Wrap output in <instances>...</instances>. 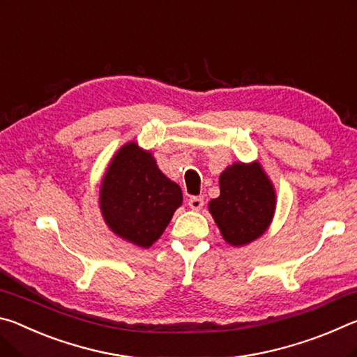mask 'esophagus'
I'll return each mask as SVG.
<instances>
[{
    "label": "esophagus",
    "instance_id": "obj_1",
    "mask_svg": "<svg viewBox=\"0 0 357 357\" xmlns=\"http://www.w3.org/2000/svg\"><path fill=\"white\" fill-rule=\"evenodd\" d=\"M204 204V198L203 197H190L189 198V206L193 211H200Z\"/></svg>",
    "mask_w": 357,
    "mask_h": 357
}]
</instances>
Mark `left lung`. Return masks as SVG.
Here are the masks:
<instances>
[{
    "instance_id": "obj_1",
    "label": "left lung",
    "mask_w": 357,
    "mask_h": 357,
    "mask_svg": "<svg viewBox=\"0 0 357 357\" xmlns=\"http://www.w3.org/2000/svg\"><path fill=\"white\" fill-rule=\"evenodd\" d=\"M220 197L209 202V211L223 239L244 245L261 236L273 220L275 193L258 164H233L220 174Z\"/></svg>"
}]
</instances>
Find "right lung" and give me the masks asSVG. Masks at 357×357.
Masks as SVG:
<instances>
[{
  "instance_id": "1",
  "label": "right lung",
  "mask_w": 357,
  "mask_h": 357,
  "mask_svg": "<svg viewBox=\"0 0 357 357\" xmlns=\"http://www.w3.org/2000/svg\"><path fill=\"white\" fill-rule=\"evenodd\" d=\"M183 192L135 143L118 151L100 185V209L107 225L129 243L153 245L164 233Z\"/></svg>"
}]
</instances>
